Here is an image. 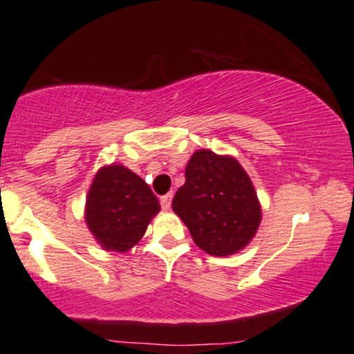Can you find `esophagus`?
Returning <instances> with one entry per match:
<instances>
[{"mask_svg":"<svg viewBox=\"0 0 354 354\" xmlns=\"http://www.w3.org/2000/svg\"><path fill=\"white\" fill-rule=\"evenodd\" d=\"M171 200H173V193H168L165 194V196H161V206H163V209H169V206H171Z\"/></svg>","mask_w":354,"mask_h":354,"instance_id":"esophagus-1","label":"esophagus"}]
</instances>
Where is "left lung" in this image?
I'll use <instances>...</instances> for the list:
<instances>
[{
	"mask_svg": "<svg viewBox=\"0 0 354 354\" xmlns=\"http://www.w3.org/2000/svg\"><path fill=\"white\" fill-rule=\"evenodd\" d=\"M185 176L171 206L193 241L213 256L243 250L256 234L261 208L241 165L231 156L200 149L186 165Z\"/></svg>",
	"mask_w": 354,
	"mask_h": 354,
	"instance_id": "1",
	"label": "left lung"
}]
</instances>
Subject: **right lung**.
Listing matches in <instances>:
<instances>
[{
	"instance_id": "obj_1",
	"label": "right lung",
	"mask_w": 354,
	"mask_h": 354,
	"mask_svg": "<svg viewBox=\"0 0 354 354\" xmlns=\"http://www.w3.org/2000/svg\"><path fill=\"white\" fill-rule=\"evenodd\" d=\"M160 201L138 174L121 165L101 168L86 200V223L108 251H128L143 238Z\"/></svg>"
}]
</instances>
